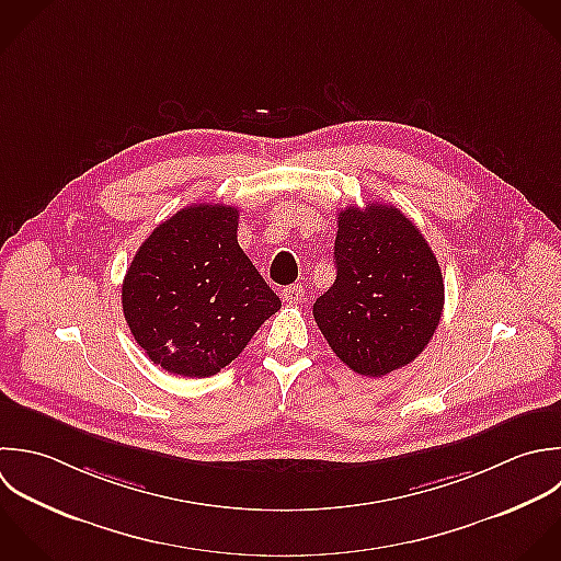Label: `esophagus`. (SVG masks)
Listing matches in <instances>:
<instances>
[{
  "mask_svg": "<svg viewBox=\"0 0 561 561\" xmlns=\"http://www.w3.org/2000/svg\"><path fill=\"white\" fill-rule=\"evenodd\" d=\"M304 286L301 284H290V286H286L284 290H282V299L286 301V304H299L301 299H304Z\"/></svg>",
  "mask_w": 561,
  "mask_h": 561,
  "instance_id": "1",
  "label": "esophagus"
}]
</instances>
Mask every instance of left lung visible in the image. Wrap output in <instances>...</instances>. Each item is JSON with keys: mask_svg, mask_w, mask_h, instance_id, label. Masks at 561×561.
Returning a JSON list of instances; mask_svg holds the SVG:
<instances>
[{"mask_svg": "<svg viewBox=\"0 0 561 561\" xmlns=\"http://www.w3.org/2000/svg\"><path fill=\"white\" fill-rule=\"evenodd\" d=\"M334 260L336 279L312 308L332 352L369 378L413 363L444 312L442 268L415 222L393 205H350Z\"/></svg>", "mask_w": 561, "mask_h": 561, "instance_id": "8db88e82", "label": "left lung"}]
</instances>
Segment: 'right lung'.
<instances>
[{"instance_id": "right-lung-1", "label": "right lung", "mask_w": 561, "mask_h": 561, "mask_svg": "<svg viewBox=\"0 0 561 561\" xmlns=\"http://www.w3.org/2000/svg\"><path fill=\"white\" fill-rule=\"evenodd\" d=\"M238 207L190 205L141 242L124 284V319L168 374L209 378L282 308L238 244Z\"/></svg>"}]
</instances>
